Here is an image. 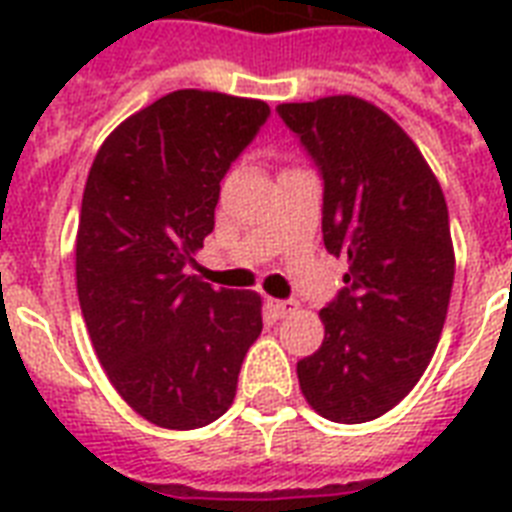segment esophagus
<instances>
[{"label": "esophagus", "instance_id": "obj_1", "mask_svg": "<svg viewBox=\"0 0 512 512\" xmlns=\"http://www.w3.org/2000/svg\"><path fill=\"white\" fill-rule=\"evenodd\" d=\"M268 308L273 311V316L284 319V316H292V313L297 311V303L295 300H271V303H268Z\"/></svg>", "mask_w": 512, "mask_h": 512}]
</instances>
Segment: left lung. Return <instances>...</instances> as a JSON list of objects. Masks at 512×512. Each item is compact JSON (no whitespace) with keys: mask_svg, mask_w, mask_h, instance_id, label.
I'll list each match as a JSON object with an SVG mask.
<instances>
[{"mask_svg":"<svg viewBox=\"0 0 512 512\" xmlns=\"http://www.w3.org/2000/svg\"><path fill=\"white\" fill-rule=\"evenodd\" d=\"M324 180V247L348 257L319 313L324 342L297 361L305 401L332 422L377 420L428 369L454 284L449 209L414 140L372 103H281Z\"/></svg>","mask_w":512,"mask_h":512,"instance_id":"left-lung-1","label":"left lung"}]
</instances>
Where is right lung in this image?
<instances>
[{
    "label": "right lung",
    "instance_id": "obj_1",
    "mask_svg": "<svg viewBox=\"0 0 512 512\" xmlns=\"http://www.w3.org/2000/svg\"><path fill=\"white\" fill-rule=\"evenodd\" d=\"M271 108L177 90L124 119L90 167L76 233V295L92 348L127 404L159 428L228 412L263 332L257 292L185 273L215 228L220 180Z\"/></svg>",
    "mask_w": 512,
    "mask_h": 512
}]
</instances>
